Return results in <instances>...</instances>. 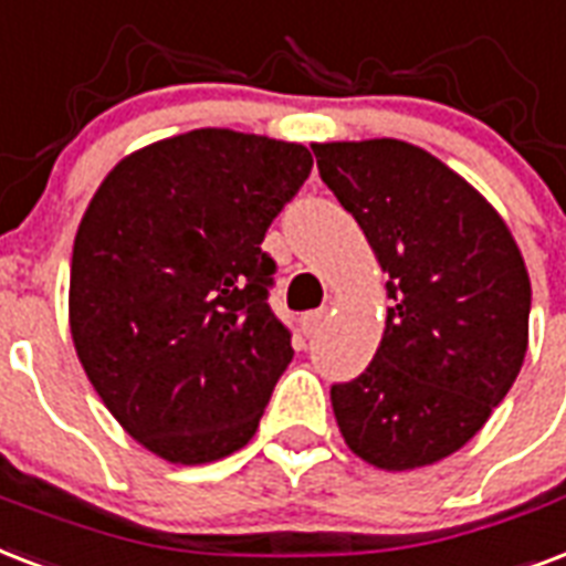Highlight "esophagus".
<instances>
[{
  "label": "esophagus",
  "instance_id": "1",
  "mask_svg": "<svg viewBox=\"0 0 566 566\" xmlns=\"http://www.w3.org/2000/svg\"><path fill=\"white\" fill-rule=\"evenodd\" d=\"M324 322H327V310H313V313H306L304 318H301V331H304L306 336H313V333L322 331Z\"/></svg>",
  "mask_w": 566,
  "mask_h": 566
}]
</instances>
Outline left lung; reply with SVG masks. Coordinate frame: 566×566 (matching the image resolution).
Masks as SVG:
<instances>
[{
  "label": "left lung",
  "instance_id": "8db88e82",
  "mask_svg": "<svg viewBox=\"0 0 566 566\" xmlns=\"http://www.w3.org/2000/svg\"><path fill=\"white\" fill-rule=\"evenodd\" d=\"M318 174L387 271V327L360 378L333 384L348 449L405 472L467 446L514 387L532 283L502 214L396 138L313 144Z\"/></svg>",
  "mask_w": 566,
  "mask_h": 566
}]
</instances>
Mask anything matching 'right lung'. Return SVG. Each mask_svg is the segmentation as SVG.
I'll return each instance as SVG.
<instances>
[{"mask_svg": "<svg viewBox=\"0 0 566 566\" xmlns=\"http://www.w3.org/2000/svg\"><path fill=\"white\" fill-rule=\"evenodd\" d=\"M310 170L304 144L195 129L129 153L91 197L70 333L96 396L161 461H221L260 428L295 354L262 239Z\"/></svg>", "mask_w": 566, "mask_h": 566, "instance_id": "1", "label": "right lung"}]
</instances>
